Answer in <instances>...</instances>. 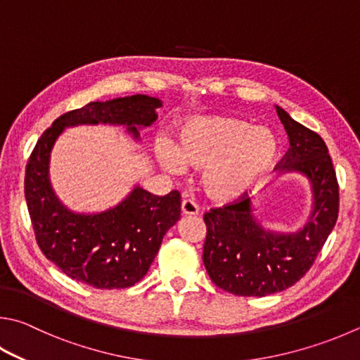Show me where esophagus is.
<instances>
[{"instance_id":"obj_1","label":"esophagus","mask_w":360,"mask_h":360,"mask_svg":"<svg viewBox=\"0 0 360 360\" xmlns=\"http://www.w3.org/2000/svg\"><path fill=\"white\" fill-rule=\"evenodd\" d=\"M181 211L184 215H197L198 206L195 205V201H192V200H184L181 205Z\"/></svg>"}]
</instances>
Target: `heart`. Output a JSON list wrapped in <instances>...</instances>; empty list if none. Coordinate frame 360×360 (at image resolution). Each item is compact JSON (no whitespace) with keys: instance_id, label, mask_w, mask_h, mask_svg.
Wrapping results in <instances>:
<instances>
[{"instance_id":"heart-1","label":"heart","mask_w":360,"mask_h":360,"mask_svg":"<svg viewBox=\"0 0 360 360\" xmlns=\"http://www.w3.org/2000/svg\"><path fill=\"white\" fill-rule=\"evenodd\" d=\"M162 167L172 173L188 167L202 169V191L212 201L231 202L252 192L278 158V141L271 129L253 127L233 116L188 120L178 134V145L158 148Z\"/></svg>"}]
</instances>
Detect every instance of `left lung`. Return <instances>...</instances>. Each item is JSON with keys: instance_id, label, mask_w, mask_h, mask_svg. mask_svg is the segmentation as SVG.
<instances>
[{"instance_id": "1", "label": "left lung", "mask_w": 360, "mask_h": 360, "mask_svg": "<svg viewBox=\"0 0 360 360\" xmlns=\"http://www.w3.org/2000/svg\"><path fill=\"white\" fill-rule=\"evenodd\" d=\"M276 108L290 139V149L277 168L309 178L313 211L302 230L290 234L266 231L255 220L248 197L205 214L202 263L219 288L236 296L263 297L299 282L315 263L338 217V182L324 140L283 108Z\"/></svg>"}]
</instances>
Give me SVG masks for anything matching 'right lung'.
<instances>
[{
  "mask_svg": "<svg viewBox=\"0 0 360 360\" xmlns=\"http://www.w3.org/2000/svg\"><path fill=\"white\" fill-rule=\"evenodd\" d=\"M155 97L136 94L91 102L53 121L37 140L25 174V197L37 245L45 258L77 282L99 290L134 286L146 276L165 233L181 217V195L155 197L135 187L120 205L99 214H75L61 205L49 178L50 153L66 127L115 124L139 140L158 120Z\"/></svg>",
  "mask_w": 360,
  "mask_h": 360,
  "instance_id": "right-lung-1",
  "label": "right lung"
}]
</instances>
